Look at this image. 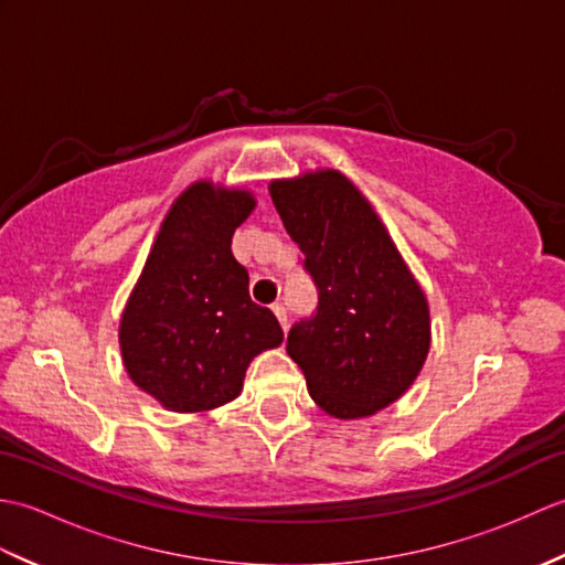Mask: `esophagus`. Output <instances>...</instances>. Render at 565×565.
<instances>
[{
	"label": "esophagus",
	"instance_id": "esophagus-1",
	"mask_svg": "<svg viewBox=\"0 0 565 565\" xmlns=\"http://www.w3.org/2000/svg\"><path fill=\"white\" fill-rule=\"evenodd\" d=\"M271 310H274L276 320H279V326H281V328H284V332H286V328H289V320H286V310H284V306H281V303H271Z\"/></svg>",
	"mask_w": 565,
	"mask_h": 565
}]
</instances>
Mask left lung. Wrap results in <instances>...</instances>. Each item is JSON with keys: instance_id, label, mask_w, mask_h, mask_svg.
Returning a JSON list of instances; mask_svg holds the SVG:
<instances>
[{"instance_id": "obj_1", "label": "left lung", "mask_w": 565, "mask_h": 565, "mask_svg": "<svg viewBox=\"0 0 565 565\" xmlns=\"http://www.w3.org/2000/svg\"><path fill=\"white\" fill-rule=\"evenodd\" d=\"M269 194L318 286L316 316L296 322L286 352L328 415H374L398 401L425 364L427 298L376 211L344 174L276 179Z\"/></svg>"}]
</instances>
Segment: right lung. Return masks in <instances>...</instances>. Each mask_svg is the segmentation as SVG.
Here are the masks:
<instances>
[{
    "mask_svg": "<svg viewBox=\"0 0 565 565\" xmlns=\"http://www.w3.org/2000/svg\"><path fill=\"white\" fill-rule=\"evenodd\" d=\"M255 209L245 189L191 184L148 255L118 328L130 381L167 411L203 413L243 391L259 352L284 332L269 308L252 303L233 233Z\"/></svg>",
    "mask_w": 565,
    "mask_h": 565,
    "instance_id": "right-lung-1",
    "label": "right lung"
}]
</instances>
